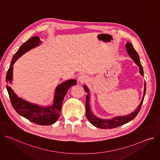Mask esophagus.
I'll list each match as a JSON object with an SVG mask.
<instances>
[{
	"label": "esophagus",
	"mask_w": 160,
	"mask_h": 160,
	"mask_svg": "<svg viewBox=\"0 0 160 160\" xmlns=\"http://www.w3.org/2000/svg\"><path fill=\"white\" fill-rule=\"evenodd\" d=\"M87 80V77L85 75H81L78 78V81L80 83H83V82H85Z\"/></svg>",
	"instance_id": "1"
}]
</instances>
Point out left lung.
Returning a JSON list of instances; mask_svg holds the SVG:
<instances>
[{
	"mask_svg": "<svg viewBox=\"0 0 160 160\" xmlns=\"http://www.w3.org/2000/svg\"><path fill=\"white\" fill-rule=\"evenodd\" d=\"M125 47L127 49V53L128 54L129 56L133 60V61L135 62V64L139 67V72L141 75H143L144 72L143 68L140 62L139 56L136 52V51L134 49L133 45L131 43L127 42L125 45ZM146 82H144V94L142 99V101L140 103V104L137 108V109L132 112V113L129 114L128 115L123 116V117H114L111 119H102L98 117H96L94 114L92 112V111L90 109V94H89V89L87 88L86 85H83V88L85 90V92L88 93L86 96V102H85V108H86V117L88 119V120L92 123L94 126L102 128V129H111L116 128L118 127H120L121 125H123L131 120H132L139 113L141 106L143 102V100L146 94Z\"/></svg>",
	"mask_w": 160,
	"mask_h": 160,
	"instance_id": "1",
	"label": "left lung"
}]
</instances>
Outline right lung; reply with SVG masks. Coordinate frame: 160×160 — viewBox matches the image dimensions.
Here are the masks:
<instances>
[{"mask_svg":"<svg viewBox=\"0 0 160 160\" xmlns=\"http://www.w3.org/2000/svg\"><path fill=\"white\" fill-rule=\"evenodd\" d=\"M41 43L39 37L36 36L29 38L21 45L18 51L14 54L8 71L6 78L8 83L6 88L12 106L19 115L36 124L50 125L54 124L60 117L64 98L70 88L77 84L76 80H68L58 85L54 92L53 104L45 107L31 103L19 98L9 85L12 80L13 65L16 60L30 49L38 46Z\"/></svg>","mask_w":160,"mask_h":160,"instance_id":"1","label":"right lung"}]
</instances>
